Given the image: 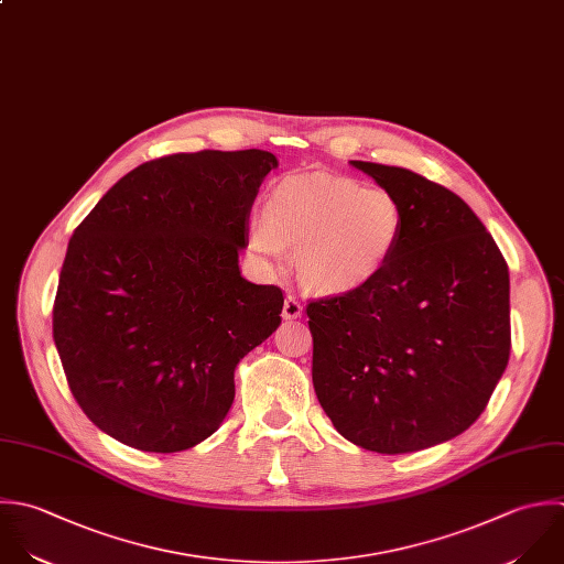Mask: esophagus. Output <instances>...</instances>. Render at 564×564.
Here are the masks:
<instances>
[{
    "mask_svg": "<svg viewBox=\"0 0 564 564\" xmlns=\"http://www.w3.org/2000/svg\"><path fill=\"white\" fill-rule=\"evenodd\" d=\"M303 314V305L296 296H288L285 303H283V318L285 321H294V318H301Z\"/></svg>",
    "mask_w": 564,
    "mask_h": 564,
    "instance_id": "obj_1",
    "label": "esophagus"
}]
</instances>
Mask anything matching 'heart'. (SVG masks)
I'll use <instances>...</instances> for the list:
<instances>
[{"label":"heart","mask_w":564,"mask_h":564,"mask_svg":"<svg viewBox=\"0 0 564 564\" xmlns=\"http://www.w3.org/2000/svg\"><path fill=\"white\" fill-rule=\"evenodd\" d=\"M404 232V208L382 186L351 177L288 175L250 226V248L265 261L294 250L301 283L338 296L376 281L391 263Z\"/></svg>","instance_id":"obj_1"}]
</instances>
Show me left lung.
I'll list each match as a JSON object with an SVG mask.
<instances>
[{
  "label": "left lung",
  "instance_id": "1",
  "mask_svg": "<svg viewBox=\"0 0 564 564\" xmlns=\"http://www.w3.org/2000/svg\"><path fill=\"white\" fill-rule=\"evenodd\" d=\"M351 166L400 199L404 232L376 281L307 305L314 391L351 444L415 453L486 411L510 360V272L459 195L409 169Z\"/></svg>",
  "mask_w": 564,
  "mask_h": 564
}]
</instances>
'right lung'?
I'll return each instance as SVG.
<instances>
[{
    "label": "right lung",
    "instance_id": "add662e5",
    "mask_svg": "<svg viewBox=\"0 0 564 564\" xmlns=\"http://www.w3.org/2000/svg\"><path fill=\"white\" fill-rule=\"evenodd\" d=\"M270 151L175 153L120 177L74 230L52 334L72 395L116 442L180 453L210 437L235 369L281 325L283 292L241 276Z\"/></svg>",
    "mask_w": 564,
    "mask_h": 564
}]
</instances>
